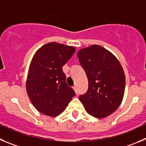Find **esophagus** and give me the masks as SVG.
<instances>
[{
    "label": "esophagus",
    "instance_id": "34e87169",
    "mask_svg": "<svg viewBox=\"0 0 146 146\" xmlns=\"http://www.w3.org/2000/svg\"><path fill=\"white\" fill-rule=\"evenodd\" d=\"M73 90L75 91V92L77 94V86H74L73 87Z\"/></svg>",
    "mask_w": 146,
    "mask_h": 146
}]
</instances>
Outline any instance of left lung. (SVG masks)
I'll list each match as a JSON object with an SVG mask.
<instances>
[{
	"instance_id": "8db88e82",
	"label": "left lung",
	"mask_w": 146,
	"mask_h": 146,
	"mask_svg": "<svg viewBox=\"0 0 146 146\" xmlns=\"http://www.w3.org/2000/svg\"><path fill=\"white\" fill-rule=\"evenodd\" d=\"M77 55L88 81V91L79 100L89 114L106 117L123 99L125 76L122 65L112 53L96 44L81 49Z\"/></svg>"
}]
</instances>
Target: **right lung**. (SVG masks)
I'll use <instances>...</instances> for the list:
<instances>
[{
	"label": "right lung",
	"mask_w": 146,
	"mask_h": 146,
	"mask_svg": "<svg viewBox=\"0 0 146 146\" xmlns=\"http://www.w3.org/2000/svg\"><path fill=\"white\" fill-rule=\"evenodd\" d=\"M76 52L75 47L50 42L35 52L26 81L30 101L40 113L56 117L76 93L66 83L62 67Z\"/></svg>",
	"instance_id": "right-lung-1"
}]
</instances>
